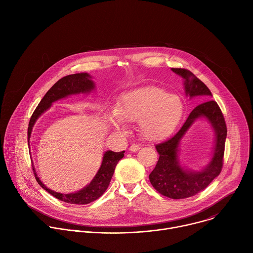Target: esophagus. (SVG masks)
Returning a JSON list of instances; mask_svg holds the SVG:
<instances>
[{
    "label": "esophagus",
    "mask_w": 253,
    "mask_h": 253,
    "mask_svg": "<svg viewBox=\"0 0 253 253\" xmlns=\"http://www.w3.org/2000/svg\"><path fill=\"white\" fill-rule=\"evenodd\" d=\"M139 149H140V146L137 145V144H132V145H131L130 148H129V150L132 151V152H136V151H138Z\"/></svg>",
    "instance_id": "esophagus-1"
}]
</instances>
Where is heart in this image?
<instances>
[{
    "label": "heart",
    "mask_w": 253,
    "mask_h": 253,
    "mask_svg": "<svg viewBox=\"0 0 253 253\" xmlns=\"http://www.w3.org/2000/svg\"><path fill=\"white\" fill-rule=\"evenodd\" d=\"M183 110V103L177 95L157 86H145L125 93L109 115V121L117 130L124 129V122H138L141 137L156 142L173 133Z\"/></svg>",
    "instance_id": "obj_1"
}]
</instances>
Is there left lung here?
Returning a JSON list of instances; mask_svg holds the SVG:
<instances>
[{
  "mask_svg": "<svg viewBox=\"0 0 253 253\" xmlns=\"http://www.w3.org/2000/svg\"><path fill=\"white\" fill-rule=\"evenodd\" d=\"M172 71L183 78L184 91L187 97L190 99L203 97L202 100L204 102L194 108L181 129L172 138L155 146L159 159L149 175V180L160 194L172 199H182L202 191L220 174L223 165L227 128L217 103L208 100L212 94L207 86L186 69L172 68ZM202 118L211 124L214 131L215 140L211 161L202 169L195 171L179 164L177 157L178 146L182 138L194 122Z\"/></svg>",
  "mask_w": 253,
  "mask_h": 253,
  "instance_id": "obj_1",
  "label": "left lung"
}]
</instances>
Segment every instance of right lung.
Listing matches in <instances>:
<instances>
[{
    "label": "right lung",
    "mask_w": 253,
    "mask_h": 253,
    "mask_svg": "<svg viewBox=\"0 0 253 253\" xmlns=\"http://www.w3.org/2000/svg\"><path fill=\"white\" fill-rule=\"evenodd\" d=\"M95 89V83L92 80V76L88 73H77L68 75L66 77H63L60 79L57 83H55L51 89L46 93V95L43 97L41 102L39 103L38 107L36 108L34 111L28 127V144H30V138L32 134L33 127L38 120V118L46 112L49 108L52 106V104L58 100H61L63 98H67L72 95H79V94H89ZM125 151L121 152H113L111 150H108L103 155V160L101 163V166L92 179V181L86 185L84 188L80 189L79 191L63 194L56 192L54 190H51L48 188L38 177L37 173H36L35 168L33 167L35 177L37 182L40 184V186L49 192L51 195L56 197L59 200H62L67 203L71 204H88L90 202H93L94 200L98 199L108 188L111 181V178L114 174L115 167L120 159L124 157Z\"/></svg>",
    "instance_id": "obj_1"
}]
</instances>
